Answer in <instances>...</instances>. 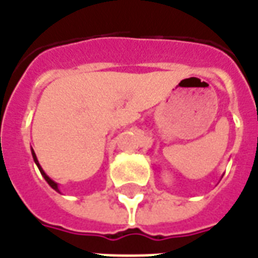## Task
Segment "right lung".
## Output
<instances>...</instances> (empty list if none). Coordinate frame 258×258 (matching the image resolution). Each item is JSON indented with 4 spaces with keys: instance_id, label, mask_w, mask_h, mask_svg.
I'll return each mask as SVG.
<instances>
[{
    "instance_id": "1",
    "label": "right lung",
    "mask_w": 258,
    "mask_h": 258,
    "mask_svg": "<svg viewBox=\"0 0 258 258\" xmlns=\"http://www.w3.org/2000/svg\"><path fill=\"white\" fill-rule=\"evenodd\" d=\"M32 157H33V161H34V163H36V165H37V167H38V170H40V172H41V175L44 176V179L46 180V182H48V184H49L50 187L53 188V190H56V191L57 192H60V190H58V184L56 183V182H54V180H52L49 178V176L46 175L45 174V171H44V170H42V167L41 166H40V163H38V161H37V157H36V154H34V151H33V149H32Z\"/></svg>"
}]
</instances>
